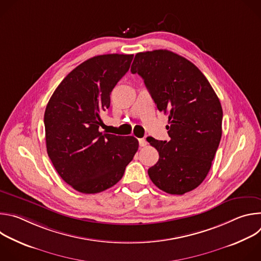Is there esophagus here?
<instances>
[{
	"label": "esophagus",
	"mask_w": 261,
	"mask_h": 261,
	"mask_svg": "<svg viewBox=\"0 0 261 261\" xmlns=\"http://www.w3.org/2000/svg\"><path fill=\"white\" fill-rule=\"evenodd\" d=\"M138 142H139V145H140V146H145L146 143H147L144 138H139V139H138Z\"/></svg>",
	"instance_id": "obj_1"
}]
</instances>
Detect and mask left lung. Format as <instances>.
<instances>
[{"label": "left lung", "instance_id": "obj_1", "mask_svg": "<svg viewBox=\"0 0 261 261\" xmlns=\"http://www.w3.org/2000/svg\"><path fill=\"white\" fill-rule=\"evenodd\" d=\"M131 72L142 77L157 108L168 116L170 139L147 138L159 152L148 176L168 194L194 190L207 175L222 136L218 96L193 63L166 49L136 54Z\"/></svg>", "mask_w": 261, "mask_h": 261}]
</instances>
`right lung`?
Returning <instances> with one entry per match:
<instances>
[{
	"label": "right lung",
	"mask_w": 261,
	"mask_h": 261,
	"mask_svg": "<svg viewBox=\"0 0 261 261\" xmlns=\"http://www.w3.org/2000/svg\"><path fill=\"white\" fill-rule=\"evenodd\" d=\"M133 55H102L73 69L50 97L44 114L48 157L60 176L85 194L116 185L138 150L134 136L100 132L110 93Z\"/></svg>",
	"instance_id": "obj_1"
}]
</instances>
